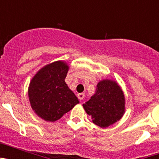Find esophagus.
Segmentation results:
<instances>
[{
  "label": "esophagus",
  "mask_w": 159,
  "mask_h": 159,
  "mask_svg": "<svg viewBox=\"0 0 159 159\" xmlns=\"http://www.w3.org/2000/svg\"><path fill=\"white\" fill-rule=\"evenodd\" d=\"M77 96H78V99H80V100H82V99L84 98V96H85V95H84V93H79L78 95H77Z\"/></svg>",
  "instance_id": "1"
}]
</instances>
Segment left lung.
<instances>
[{"label": "left lung", "mask_w": 159, "mask_h": 159, "mask_svg": "<svg viewBox=\"0 0 159 159\" xmlns=\"http://www.w3.org/2000/svg\"><path fill=\"white\" fill-rule=\"evenodd\" d=\"M92 122L100 127L114 124L125 112V97L116 81L103 80L98 83L95 93L83 104Z\"/></svg>", "instance_id": "left-lung-1"}]
</instances>
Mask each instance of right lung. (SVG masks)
I'll return each mask as SVG.
<instances>
[{"instance_id":"obj_1","label":"right lung","mask_w":159,"mask_h":159,"mask_svg":"<svg viewBox=\"0 0 159 159\" xmlns=\"http://www.w3.org/2000/svg\"><path fill=\"white\" fill-rule=\"evenodd\" d=\"M68 68L64 61H56L42 67L31 80V107L45 121H57L80 102L64 81Z\"/></svg>"}]
</instances>
